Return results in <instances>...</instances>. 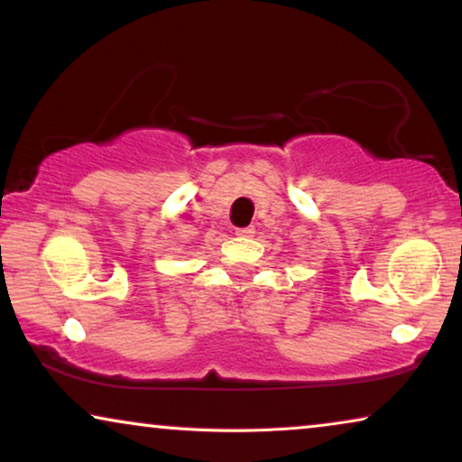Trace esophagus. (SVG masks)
Segmentation results:
<instances>
[{
	"mask_svg": "<svg viewBox=\"0 0 462 462\" xmlns=\"http://www.w3.org/2000/svg\"><path fill=\"white\" fill-rule=\"evenodd\" d=\"M236 233L242 237H252L254 236V226H242V229H237Z\"/></svg>",
	"mask_w": 462,
	"mask_h": 462,
	"instance_id": "esophagus-1",
	"label": "esophagus"
}]
</instances>
